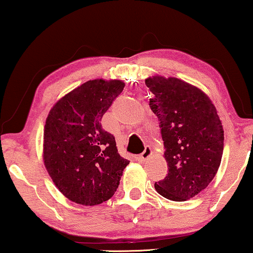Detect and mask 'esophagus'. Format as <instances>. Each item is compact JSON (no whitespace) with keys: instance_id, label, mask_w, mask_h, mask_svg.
<instances>
[{"instance_id":"34e87169","label":"esophagus","mask_w":253,"mask_h":253,"mask_svg":"<svg viewBox=\"0 0 253 253\" xmlns=\"http://www.w3.org/2000/svg\"><path fill=\"white\" fill-rule=\"evenodd\" d=\"M152 155V150H151V147L150 146H146L145 147V150H144V152L143 153L140 154V160L141 161H145V160H147L148 158H150Z\"/></svg>"}]
</instances>
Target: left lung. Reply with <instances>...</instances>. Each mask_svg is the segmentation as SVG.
<instances>
[{
    "mask_svg": "<svg viewBox=\"0 0 253 253\" xmlns=\"http://www.w3.org/2000/svg\"><path fill=\"white\" fill-rule=\"evenodd\" d=\"M153 93L150 107L158 116L168 175L155 182L159 195L185 202L207 188L220 167L223 127L211 99L196 86L175 77L145 81Z\"/></svg>",
    "mask_w": 253,
    "mask_h": 253,
    "instance_id": "obj_1",
    "label": "left lung"
}]
</instances>
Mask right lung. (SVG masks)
<instances>
[{
  "instance_id": "right-lung-1",
  "label": "right lung",
  "mask_w": 253,
  "mask_h": 253,
  "mask_svg": "<svg viewBox=\"0 0 253 253\" xmlns=\"http://www.w3.org/2000/svg\"><path fill=\"white\" fill-rule=\"evenodd\" d=\"M122 81L94 79L53 106L43 130V162L56 188L71 202L94 206L110 199L129 160L101 119L122 93Z\"/></svg>"
}]
</instances>
